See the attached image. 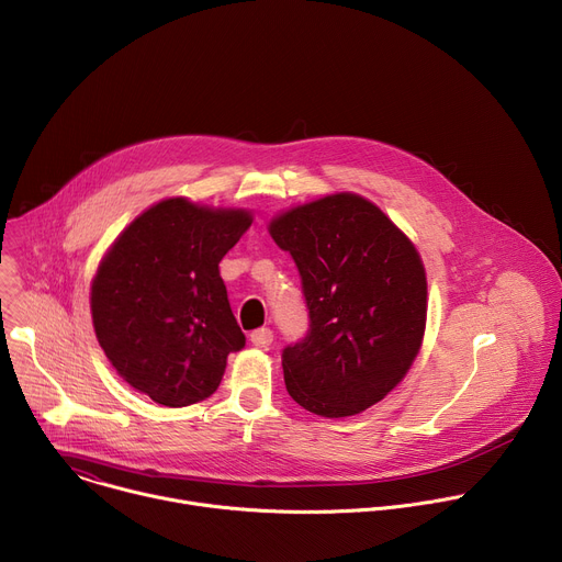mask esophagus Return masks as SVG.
Returning a JSON list of instances; mask_svg holds the SVG:
<instances>
[{"instance_id": "34e87169", "label": "esophagus", "mask_w": 562, "mask_h": 562, "mask_svg": "<svg viewBox=\"0 0 562 562\" xmlns=\"http://www.w3.org/2000/svg\"><path fill=\"white\" fill-rule=\"evenodd\" d=\"M249 340L256 345V347H269L273 342V331L269 327H262V329H256L251 331Z\"/></svg>"}]
</instances>
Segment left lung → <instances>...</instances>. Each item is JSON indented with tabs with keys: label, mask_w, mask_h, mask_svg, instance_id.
Masks as SVG:
<instances>
[{
	"label": "left lung",
	"mask_w": 562,
	"mask_h": 562,
	"mask_svg": "<svg viewBox=\"0 0 562 562\" xmlns=\"http://www.w3.org/2000/svg\"><path fill=\"white\" fill-rule=\"evenodd\" d=\"M269 233L291 254L308 308L306 336L282 351L289 395L323 418L380 403L425 336L427 278L412 239L356 193L295 206Z\"/></svg>",
	"instance_id": "obj_1"
}]
</instances>
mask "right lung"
I'll list each match as a JSON object with an SVG mask.
<instances>
[{"label":"right lung","instance_id":"right-lung-1","mask_svg":"<svg viewBox=\"0 0 562 562\" xmlns=\"http://www.w3.org/2000/svg\"><path fill=\"white\" fill-rule=\"evenodd\" d=\"M245 209L184 198L153 204L115 239L91 286L100 347L115 371L157 405L209 397L226 356L247 338L217 265L251 226Z\"/></svg>","mask_w":562,"mask_h":562}]
</instances>
